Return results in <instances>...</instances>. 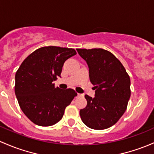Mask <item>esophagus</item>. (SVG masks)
<instances>
[{
	"instance_id": "esophagus-1",
	"label": "esophagus",
	"mask_w": 154,
	"mask_h": 154,
	"mask_svg": "<svg viewBox=\"0 0 154 154\" xmlns=\"http://www.w3.org/2000/svg\"><path fill=\"white\" fill-rule=\"evenodd\" d=\"M77 96H78V97H82V96H83V94H77Z\"/></svg>"
}]
</instances>
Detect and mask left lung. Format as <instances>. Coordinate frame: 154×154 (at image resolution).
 <instances>
[{"label":"left lung","instance_id":"8db88e82","mask_svg":"<svg viewBox=\"0 0 154 154\" xmlns=\"http://www.w3.org/2000/svg\"><path fill=\"white\" fill-rule=\"evenodd\" d=\"M86 62L94 97L85 95L87 106L80 111L83 123L95 130L116 123L127 108L131 97V80L124 66L112 53L103 48H77Z\"/></svg>","mask_w":154,"mask_h":154}]
</instances>
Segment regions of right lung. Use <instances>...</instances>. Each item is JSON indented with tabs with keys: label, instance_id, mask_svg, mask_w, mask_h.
Returning a JSON list of instances; mask_svg holds the SVG:
<instances>
[{
	"label": "right lung",
	"instance_id": "1",
	"mask_svg": "<svg viewBox=\"0 0 154 154\" xmlns=\"http://www.w3.org/2000/svg\"><path fill=\"white\" fill-rule=\"evenodd\" d=\"M76 54L74 48H40L24 60L16 72V97L23 112L35 124H56L77 95L74 89L63 90L52 83L61 77L65 61Z\"/></svg>",
	"mask_w": 154,
	"mask_h": 154
}]
</instances>
